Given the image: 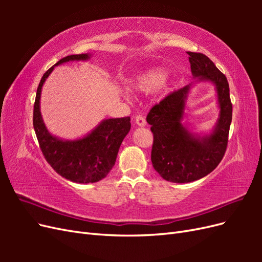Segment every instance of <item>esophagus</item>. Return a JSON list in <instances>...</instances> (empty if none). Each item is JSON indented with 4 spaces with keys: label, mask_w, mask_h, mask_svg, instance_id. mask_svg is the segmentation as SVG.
Wrapping results in <instances>:
<instances>
[{
    "label": "esophagus",
    "mask_w": 262,
    "mask_h": 262,
    "mask_svg": "<svg viewBox=\"0 0 262 262\" xmlns=\"http://www.w3.org/2000/svg\"><path fill=\"white\" fill-rule=\"evenodd\" d=\"M134 119H136V122L139 126H145L146 125V120H145L144 116L137 115L136 117H134Z\"/></svg>",
    "instance_id": "1"
}]
</instances>
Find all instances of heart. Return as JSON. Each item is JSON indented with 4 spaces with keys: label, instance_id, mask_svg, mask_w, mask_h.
I'll return each instance as SVG.
<instances>
[{
    "label": "heart",
    "instance_id": "obj_1",
    "mask_svg": "<svg viewBox=\"0 0 262 262\" xmlns=\"http://www.w3.org/2000/svg\"><path fill=\"white\" fill-rule=\"evenodd\" d=\"M166 78V72L163 69L155 68L152 70H148L143 74H141L138 78L137 82L134 83L136 89L141 92H153L160 86Z\"/></svg>",
    "mask_w": 262,
    "mask_h": 262
}]
</instances>
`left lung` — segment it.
<instances>
[{
	"mask_svg": "<svg viewBox=\"0 0 262 262\" xmlns=\"http://www.w3.org/2000/svg\"><path fill=\"white\" fill-rule=\"evenodd\" d=\"M191 72L200 81L215 84L220 118L213 133L198 138L182 125L185 100L190 85L168 94L150 108L146 121L153 133L150 160L167 181L185 184L200 179L217 167L226 152L233 105L226 76L203 53L188 52Z\"/></svg>",
	"mask_w": 262,
	"mask_h": 262,
	"instance_id": "1",
	"label": "left lung"
}]
</instances>
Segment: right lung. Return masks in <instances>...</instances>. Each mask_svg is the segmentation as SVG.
<instances>
[{
	"instance_id": "right-lung-1",
	"label": "right lung",
	"mask_w": 262,
	"mask_h": 262,
	"mask_svg": "<svg viewBox=\"0 0 262 262\" xmlns=\"http://www.w3.org/2000/svg\"><path fill=\"white\" fill-rule=\"evenodd\" d=\"M89 54H72L61 59V63L86 60ZM50 68L41 77L34 105V129L39 147L51 167L60 176L77 184H93L105 178L112 170L124 137L131 128L130 117L107 119L89 136L75 141H62L48 132L42 121L39 100L46 78L52 72Z\"/></svg>"
}]
</instances>
